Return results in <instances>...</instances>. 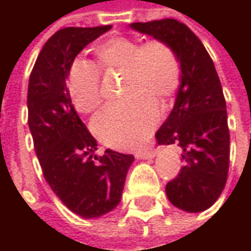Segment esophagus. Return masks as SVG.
Returning <instances> with one entry per match:
<instances>
[{
    "label": "esophagus",
    "mask_w": 251,
    "mask_h": 251,
    "mask_svg": "<svg viewBox=\"0 0 251 251\" xmlns=\"http://www.w3.org/2000/svg\"><path fill=\"white\" fill-rule=\"evenodd\" d=\"M157 151L154 148H147V150H139L135 152V157L139 158V160H147V158H152L155 157Z\"/></svg>",
    "instance_id": "34e87169"
}]
</instances>
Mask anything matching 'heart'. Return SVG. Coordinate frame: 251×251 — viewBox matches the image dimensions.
<instances>
[{
	"instance_id": "obj_1",
	"label": "heart",
	"mask_w": 251,
	"mask_h": 251,
	"mask_svg": "<svg viewBox=\"0 0 251 251\" xmlns=\"http://www.w3.org/2000/svg\"><path fill=\"white\" fill-rule=\"evenodd\" d=\"M96 62L104 73L125 71V101L104 107L93 119V132L112 148H135L144 144L158 124V106L151 99L167 100L181 85L183 68L176 49L161 39L141 43L136 37L113 36L94 49ZM67 91L79 113L94 112L103 101L101 73L76 58L68 68Z\"/></svg>"
}]
</instances>
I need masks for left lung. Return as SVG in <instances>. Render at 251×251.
I'll return each mask as SVG.
<instances>
[{
  "label": "left lung",
  "instance_id": "8db88e82",
  "mask_svg": "<svg viewBox=\"0 0 251 251\" xmlns=\"http://www.w3.org/2000/svg\"><path fill=\"white\" fill-rule=\"evenodd\" d=\"M130 27L170 43L181 61L183 79L175 107L155 138L158 144H177L186 161L166 186L169 201L183 211L202 212L220 198L229 167V130L220 76L208 50L186 25L163 19Z\"/></svg>",
  "mask_w": 251,
  "mask_h": 251
}]
</instances>
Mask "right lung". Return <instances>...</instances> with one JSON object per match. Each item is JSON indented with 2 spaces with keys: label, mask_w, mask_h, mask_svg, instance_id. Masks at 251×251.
<instances>
[{
  "label": "right lung",
  "mask_w": 251,
  "mask_h": 251,
  "mask_svg": "<svg viewBox=\"0 0 251 251\" xmlns=\"http://www.w3.org/2000/svg\"><path fill=\"white\" fill-rule=\"evenodd\" d=\"M112 25L65 27L42 48L28 78V127L46 181L64 205L84 218L101 217L118 206L133 155L106 150L76 115L67 91L75 56Z\"/></svg>",
  "instance_id": "obj_1"
}]
</instances>
